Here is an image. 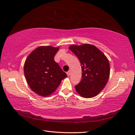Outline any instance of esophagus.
Here are the masks:
<instances>
[{"label":"esophagus","mask_w":135,"mask_h":135,"mask_svg":"<svg viewBox=\"0 0 135 135\" xmlns=\"http://www.w3.org/2000/svg\"><path fill=\"white\" fill-rule=\"evenodd\" d=\"M67 75H68V76H69L70 75V74H71V71H67Z\"/></svg>","instance_id":"esophagus-1"}]
</instances>
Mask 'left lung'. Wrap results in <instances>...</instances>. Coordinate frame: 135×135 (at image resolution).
<instances>
[{"label":"left lung","instance_id":"left-lung-1","mask_svg":"<svg viewBox=\"0 0 135 135\" xmlns=\"http://www.w3.org/2000/svg\"><path fill=\"white\" fill-rule=\"evenodd\" d=\"M70 50L81 64L82 79L75 85L82 97L93 98L105 87L110 76V64L105 55L91 44L72 45Z\"/></svg>","mask_w":135,"mask_h":135}]
</instances>
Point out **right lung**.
Here are the masks:
<instances>
[{"label": "right lung", "mask_w": 135, "mask_h": 135, "mask_svg": "<svg viewBox=\"0 0 135 135\" xmlns=\"http://www.w3.org/2000/svg\"><path fill=\"white\" fill-rule=\"evenodd\" d=\"M59 47L41 46L31 52L24 64V74L30 88L42 96L53 93L67 75L55 61Z\"/></svg>", "instance_id": "right-lung-1"}]
</instances>
